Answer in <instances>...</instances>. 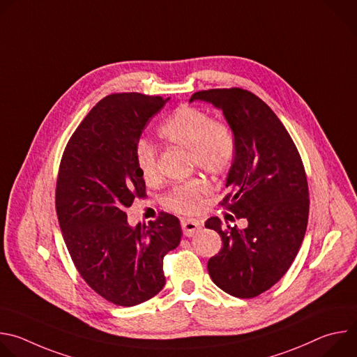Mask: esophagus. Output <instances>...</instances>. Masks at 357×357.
<instances>
[{
	"instance_id": "34e87169",
	"label": "esophagus",
	"mask_w": 357,
	"mask_h": 357,
	"mask_svg": "<svg viewBox=\"0 0 357 357\" xmlns=\"http://www.w3.org/2000/svg\"><path fill=\"white\" fill-rule=\"evenodd\" d=\"M181 226H182V230H183V234L186 237H190L193 236L197 230H200L202 225L199 220H195V219H182L181 220Z\"/></svg>"
}]
</instances>
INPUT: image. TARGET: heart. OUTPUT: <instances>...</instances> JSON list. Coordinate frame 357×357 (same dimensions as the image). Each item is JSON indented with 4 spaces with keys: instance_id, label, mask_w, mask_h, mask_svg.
Instances as JSON below:
<instances>
[{
    "instance_id": "b5f03b06",
    "label": "heart",
    "mask_w": 357,
    "mask_h": 357,
    "mask_svg": "<svg viewBox=\"0 0 357 357\" xmlns=\"http://www.w3.org/2000/svg\"><path fill=\"white\" fill-rule=\"evenodd\" d=\"M158 135L169 144L189 149L192 162L212 176L226 174L234 160L236 144L229 126L212 120L209 114L195 107H178L160 127ZM135 164L146 185L161 179L154 145L139 141L135 146ZM205 190V181L190 179L172 188L164 203L172 212L189 215L199 209L200 196Z\"/></svg>"
}]
</instances>
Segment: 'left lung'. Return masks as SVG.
Listing matches in <instances>:
<instances>
[{"instance_id":"obj_1","label":"left lung","mask_w":357,"mask_h":357,"mask_svg":"<svg viewBox=\"0 0 357 357\" xmlns=\"http://www.w3.org/2000/svg\"><path fill=\"white\" fill-rule=\"evenodd\" d=\"M195 100L220 109L233 131L230 192L220 203L248 222L238 229L219 218L206 220L223 243L208 271L225 292L254 298L282 278L299 251L310 213L307 175L291 135L260 97L231 87L196 91Z\"/></svg>"}]
</instances>
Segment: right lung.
Returning <instances> with one entry per match:
<instances>
[{"label": "right lung", "mask_w": 357, "mask_h": 357, "mask_svg": "<svg viewBox=\"0 0 357 357\" xmlns=\"http://www.w3.org/2000/svg\"><path fill=\"white\" fill-rule=\"evenodd\" d=\"M168 98L116 93L100 100L79 124L62 155L56 213L82 278L109 302L134 307L165 285L164 257L181 243L179 219L127 222L126 209L145 193L135 146Z\"/></svg>", "instance_id": "add662e5"}]
</instances>
